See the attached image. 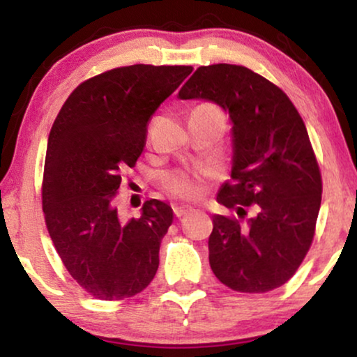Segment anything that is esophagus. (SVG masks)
Instances as JSON below:
<instances>
[{"mask_svg": "<svg viewBox=\"0 0 357 357\" xmlns=\"http://www.w3.org/2000/svg\"><path fill=\"white\" fill-rule=\"evenodd\" d=\"M173 211H174V215L176 218H183V215H186V214H189V212L192 211V207H189V206H176V207H173Z\"/></svg>", "mask_w": 357, "mask_h": 357, "instance_id": "obj_1", "label": "esophagus"}]
</instances>
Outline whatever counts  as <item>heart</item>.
I'll use <instances>...</instances> for the list:
<instances>
[{"label": "heart", "instance_id": "heart-1", "mask_svg": "<svg viewBox=\"0 0 357 357\" xmlns=\"http://www.w3.org/2000/svg\"><path fill=\"white\" fill-rule=\"evenodd\" d=\"M199 173H188V171H178L168 178V186L171 191L181 197H196L201 191Z\"/></svg>", "mask_w": 357, "mask_h": 357}]
</instances>
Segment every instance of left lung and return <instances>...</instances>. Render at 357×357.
<instances>
[{
	"label": "left lung",
	"mask_w": 357,
	"mask_h": 357,
	"mask_svg": "<svg viewBox=\"0 0 357 357\" xmlns=\"http://www.w3.org/2000/svg\"><path fill=\"white\" fill-rule=\"evenodd\" d=\"M178 98L212 102L229 115L232 181L219 189L218 202L238 215L255 211L247 225L212 215V272L236 291L282 287L310 249L321 206V174L303 120L277 85L242 66L199 67Z\"/></svg>",
	"instance_id": "1"
}]
</instances>
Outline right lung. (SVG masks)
Listing matches in <instances>:
<instances>
[{"mask_svg":"<svg viewBox=\"0 0 357 357\" xmlns=\"http://www.w3.org/2000/svg\"><path fill=\"white\" fill-rule=\"evenodd\" d=\"M191 66H128L85 80L70 93L47 139L43 209L72 278L100 300H123L150 285L173 209L150 199L138 219L114 204L121 171L142 155L156 108Z\"/></svg>","mask_w":357,"mask_h":357,"instance_id":"add662e5","label":"right lung"}]
</instances>
